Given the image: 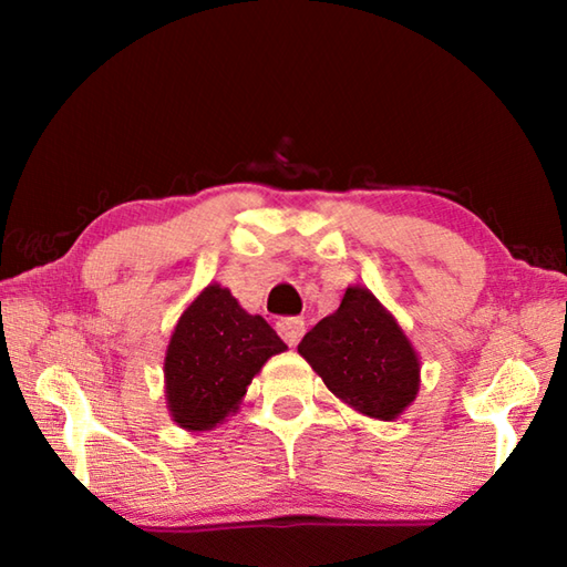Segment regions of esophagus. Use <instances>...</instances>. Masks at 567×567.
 I'll return each mask as SVG.
<instances>
[{"label":"esophagus","instance_id":"obj_1","mask_svg":"<svg viewBox=\"0 0 567 567\" xmlns=\"http://www.w3.org/2000/svg\"><path fill=\"white\" fill-rule=\"evenodd\" d=\"M277 332H280V338L292 348V344H297V342H300V338H302L305 320L302 318H282V320H277Z\"/></svg>","mask_w":567,"mask_h":567}]
</instances>
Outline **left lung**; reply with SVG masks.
<instances>
[{
	"mask_svg": "<svg viewBox=\"0 0 567 567\" xmlns=\"http://www.w3.org/2000/svg\"><path fill=\"white\" fill-rule=\"evenodd\" d=\"M324 385L362 415L395 420L420 390V360L368 287H348L338 310L297 344Z\"/></svg>",
	"mask_w": 567,
	"mask_h": 567,
	"instance_id": "8db88e82",
	"label": "left lung"
}]
</instances>
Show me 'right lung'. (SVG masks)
I'll return each mask as SVG.
<instances>
[{
    "label": "right lung",
    "mask_w": 567,
    "mask_h": 567,
    "mask_svg": "<svg viewBox=\"0 0 567 567\" xmlns=\"http://www.w3.org/2000/svg\"><path fill=\"white\" fill-rule=\"evenodd\" d=\"M285 350L265 318L245 312L227 287L207 285L182 312L167 344L172 420L189 433L213 430L239 408L262 364Z\"/></svg>",
    "instance_id": "obj_1"
}]
</instances>
